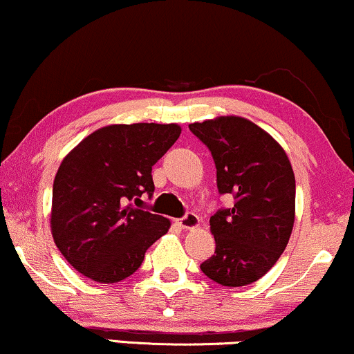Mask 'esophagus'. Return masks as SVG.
I'll return each mask as SVG.
<instances>
[{
	"label": "esophagus",
	"instance_id": "obj_1",
	"mask_svg": "<svg viewBox=\"0 0 354 354\" xmlns=\"http://www.w3.org/2000/svg\"><path fill=\"white\" fill-rule=\"evenodd\" d=\"M178 225H180L182 228H185V230L197 228L198 225H201V217H198L197 214H194V212H189L185 217H182L180 220H178Z\"/></svg>",
	"mask_w": 354,
	"mask_h": 354
}]
</instances>
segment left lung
Returning a JSON list of instances; mask_svg holds the SVG:
<instances>
[{
  "mask_svg": "<svg viewBox=\"0 0 354 354\" xmlns=\"http://www.w3.org/2000/svg\"><path fill=\"white\" fill-rule=\"evenodd\" d=\"M209 147L220 194L232 209L210 217L215 253L201 265L222 286L260 280L288 245L295 223V174L288 156L267 131L239 115L189 124Z\"/></svg>",
  "mask_w": 354,
  "mask_h": 354,
  "instance_id": "1",
  "label": "left lung"
}]
</instances>
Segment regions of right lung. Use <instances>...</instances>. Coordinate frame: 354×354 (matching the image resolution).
Instances as JSON below:
<instances>
[{"label":"right lung","mask_w":354,"mask_h":354,"mask_svg":"<svg viewBox=\"0 0 354 354\" xmlns=\"http://www.w3.org/2000/svg\"><path fill=\"white\" fill-rule=\"evenodd\" d=\"M180 132L178 124H111L62 159L53 184L51 234L81 275L118 283L167 234L169 218L136 205L144 194L152 195V165Z\"/></svg>","instance_id":"right-lung-1"}]
</instances>
